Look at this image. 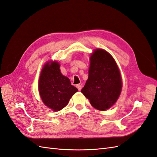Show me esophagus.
I'll use <instances>...</instances> for the list:
<instances>
[{
  "instance_id": "34e87169",
  "label": "esophagus",
  "mask_w": 157,
  "mask_h": 157,
  "mask_svg": "<svg viewBox=\"0 0 157 157\" xmlns=\"http://www.w3.org/2000/svg\"><path fill=\"white\" fill-rule=\"evenodd\" d=\"M76 87L78 88L79 91H80V90H82V86L79 85V84H78V85H76Z\"/></svg>"
}]
</instances>
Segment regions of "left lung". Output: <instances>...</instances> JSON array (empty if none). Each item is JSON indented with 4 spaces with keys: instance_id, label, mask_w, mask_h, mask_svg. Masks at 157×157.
Here are the masks:
<instances>
[{
    "instance_id": "obj_1",
    "label": "left lung",
    "mask_w": 157,
    "mask_h": 157,
    "mask_svg": "<svg viewBox=\"0 0 157 157\" xmlns=\"http://www.w3.org/2000/svg\"><path fill=\"white\" fill-rule=\"evenodd\" d=\"M122 87L119 68L106 51L97 49L91 56L89 76L82 93L95 109L105 111L117 101Z\"/></svg>"
}]
</instances>
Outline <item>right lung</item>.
Returning <instances> with one entry per match:
<instances>
[{
    "mask_svg": "<svg viewBox=\"0 0 157 157\" xmlns=\"http://www.w3.org/2000/svg\"><path fill=\"white\" fill-rule=\"evenodd\" d=\"M39 92L44 103L53 111H58L66 107L70 99L78 91L70 80L59 70V64L54 62L46 63L40 74Z\"/></svg>",
    "mask_w": 157,
    "mask_h": 157,
    "instance_id": "obj_1",
    "label": "right lung"
}]
</instances>
